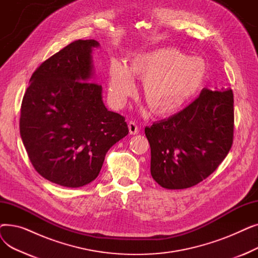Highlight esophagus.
<instances>
[{
  "label": "esophagus",
  "instance_id": "34e87169",
  "mask_svg": "<svg viewBox=\"0 0 258 258\" xmlns=\"http://www.w3.org/2000/svg\"><path fill=\"white\" fill-rule=\"evenodd\" d=\"M128 131L131 135H136L138 134V125L135 121H130L128 122Z\"/></svg>",
  "mask_w": 258,
  "mask_h": 258
}]
</instances>
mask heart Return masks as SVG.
Segmentation results:
<instances>
[{
	"mask_svg": "<svg viewBox=\"0 0 258 258\" xmlns=\"http://www.w3.org/2000/svg\"><path fill=\"white\" fill-rule=\"evenodd\" d=\"M133 78L143 80L142 97L157 116L169 117L190 103L204 86L207 67L177 48H159L137 54L127 67L113 61L108 70V92L120 106L135 91Z\"/></svg>",
	"mask_w": 258,
	"mask_h": 258,
	"instance_id": "obj_1",
	"label": "heart"
}]
</instances>
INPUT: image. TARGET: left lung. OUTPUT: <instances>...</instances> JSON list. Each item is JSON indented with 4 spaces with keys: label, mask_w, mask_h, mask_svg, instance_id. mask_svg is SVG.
<instances>
[{
    "label": "left lung",
    "mask_w": 258,
    "mask_h": 258,
    "mask_svg": "<svg viewBox=\"0 0 258 258\" xmlns=\"http://www.w3.org/2000/svg\"><path fill=\"white\" fill-rule=\"evenodd\" d=\"M231 89H203L181 112L145 127L151 173L163 188L197 185L219 167L233 143Z\"/></svg>",
    "instance_id": "1"
}]
</instances>
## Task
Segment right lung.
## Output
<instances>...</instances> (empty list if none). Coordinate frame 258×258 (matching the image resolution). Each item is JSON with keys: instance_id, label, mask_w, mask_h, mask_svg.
I'll list each match as a JSON object with an SVG mask.
<instances>
[{"instance_id": "obj_1", "label": "right lung", "mask_w": 258, "mask_h": 258, "mask_svg": "<svg viewBox=\"0 0 258 258\" xmlns=\"http://www.w3.org/2000/svg\"><path fill=\"white\" fill-rule=\"evenodd\" d=\"M94 39H78L45 60L30 78L20 134L34 169L64 187H81L100 172L107 151L128 134L125 118L107 111L102 87L91 80Z\"/></svg>"}]
</instances>
